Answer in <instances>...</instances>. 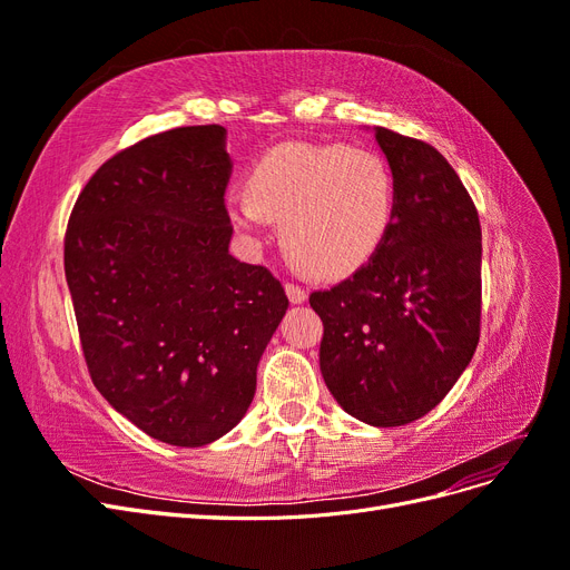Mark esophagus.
<instances>
[{
  "mask_svg": "<svg viewBox=\"0 0 570 570\" xmlns=\"http://www.w3.org/2000/svg\"><path fill=\"white\" fill-rule=\"evenodd\" d=\"M285 292H287V297H289V302L292 304H302V302H306V289L304 287H299V285H295V283H285Z\"/></svg>",
  "mask_w": 570,
  "mask_h": 570,
  "instance_id": "obj_1",
  "label": "esophagus"
}]
</instances>
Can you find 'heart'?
I'll use <instances>...</instances> for the list:
<instances>
[{"label":"heart","instance_id":"b5f03b06","mask_svg":"<svg viewBox=\"0 0 570 570\" xmlns=\"http://www.w3.org/2000/svg\"><path fill=\"white\" fill-rule=\"evenodd\" d=\"M394 178L381 154L356 147L281 145L256 161L247 197L228 199L233 226L258 239L281 223L283 245L321 278H342L381 249L394 218Z\"/></svg>","mask_w":570,"mask_h":570}]
</instances>
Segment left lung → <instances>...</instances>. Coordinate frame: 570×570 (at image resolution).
I'll use <instances>...</instances> for the list:
<instances>
[{
  "instance_id": "left-lung-1",
  "label": "left lung",
  "mask_w": 570,
  "mask_h": 570,
  "mask_svg": "<svg viewBox=\"0 0 570 570\" xmlns=\"http://www.w3.org/2000/svg\"><path fill=\"white\" fill-rule=\"evenodd\" d=\"M394 178L385 243L347 281L312 292L321 373L350 416L375 428L433 411L480 340V220L456 170L423 140L375 128Z\"/></svg>"
}]
</instances>
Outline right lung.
<instances>
[{
	"label": "right lung",
	"instance_id": "1",
	"mask_svg": "<svg viewBox=\"0 0 570 570\" xmlns=\"http://www.w3.org/2000/svg\"><path fill=\"white\" fill-rule=\"evenodd\" d=\"M230 170L223 126L145 137L97 168L63 239L95 387L176 446L209 444L245 416L289 304L268 268L228 252Z\"/></svg>",
	"mask_w": 570,
	"mask_h": 570
}]
</instances>
